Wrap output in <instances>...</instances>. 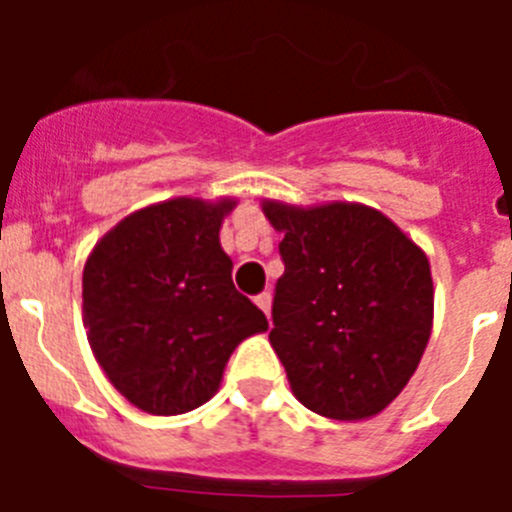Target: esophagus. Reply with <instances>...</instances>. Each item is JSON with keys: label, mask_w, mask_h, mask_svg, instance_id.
I'll return each mask as SVG.
<instances>
[{"label": "esophagus", "mask_w": 512, "mask_h": 512, "mask_svg": "<svg viewBox=\"0 0 512 512\" xmlns=\"http://www.w3.org/2000/svg\"><path fill=\"white\" fill-rule=\"evenodd\" d=\"M256 305H259L261 310L266 312V318H269V315H271V295H269V292H261V295L256 297Z\"/></svg>", "instance_id": "34e87169"}]
</instances>
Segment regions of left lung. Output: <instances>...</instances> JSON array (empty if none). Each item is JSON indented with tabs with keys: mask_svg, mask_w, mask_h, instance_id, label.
Instances as JSON below:
<instances>
[{
	"mask_svg": "<svg viewBox=\"0 0 512 512\" xmlns=\"http://www.w3.org/2000/svg\"><path fill=\"white\" fill-rule=\"evenodd\" d=\"M282 233L269 333L292 395L330 420L382 413L410 382L433 328L423 248L359 202H261Z\"/></svg>",
	"mask_w": 512,
	"mask_h": 512,
	"instance_id": "left-lung-1",
	"label": "left lung"
}]
</instances>
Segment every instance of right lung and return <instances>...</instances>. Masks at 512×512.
<instances>
[{
    "instance_id": "right-lung-1",
    "label": "right lung",
    "mask_w": 512,
    "mask_h": 512,
    "mask_svg": "<svg viewBox=\"0 0 512 512\" xmlns=\"http://www.w3.org/2000/svg\"><path fill=\"white\" fill-rule=\"evenodd\" d=\"M233 197H174L130 212L102 235L81 279L92 354L117 392L151 415L200 408L230 354L269 328L233 287L220 228Z\"/></svg>"
}]
</instances>
